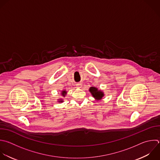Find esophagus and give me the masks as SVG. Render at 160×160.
<instances>
[{"instance_id": "1", "label": "esophagus", "mask_w": 160, "mask_h": 160, "mask_svg": "<svg viewBox=\"0 0 160 160\" xmlns=\"http://www.w3.org/2000/svg\"><path fill=\"white\" fill-rule=\"evenodd\" d=\"M76 86L78 87V88H81V86H82V84L81 83H78L77 84H76Z\"/></svg>"}]
</instances>
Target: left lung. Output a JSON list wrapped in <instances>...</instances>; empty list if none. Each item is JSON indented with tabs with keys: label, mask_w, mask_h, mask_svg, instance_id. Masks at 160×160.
Instances as JSON below:
<instances>
[{
	"label": "left lung",
	"mask_w": 160,
	"mask_h": 160,
	"mask_svg": "<svg viewBox=\"0 0 160 160\" xmlns=\"http://www.w3.org/2000/svg\"><path fill=\"white\" fill-rule=\"evenodd\" d=\"M89 92H91L92 97L95 99L96 101H99L102 99V97L104 96V93L102 90L98 89L96 87H91L89 88Z\"/></svg>",
	"instance_id": "obj_1"
}]
</instances>
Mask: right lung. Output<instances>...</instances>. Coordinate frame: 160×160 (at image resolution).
<instances>
[{
	"mask_svg": "<svg viewBox=\"0 0 160 160\" xmlns=\"http://www.w3.org/2000/svg\"><path fill=\"white\" fill-rule=\"evenodd\" d=\"M66 94H67V91H66V90H62V91H61V96H62V97H65L66 96ZM58 102H63V99H62V98H61V99H59L58 100Z\"/></svg>",
	"mask_w": 160,
	"mask_h": 160,
	"instance_id": "obj_1",
	"label": "right lung"
}]
</instances>
